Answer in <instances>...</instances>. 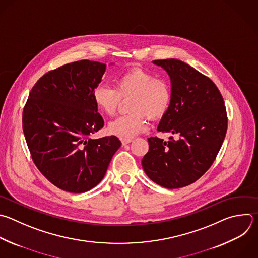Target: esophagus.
Returning <instances> with one entry per match:
<instances>
[{
  "instance_id": "34e87169",
  "label": "esophagus",
  "mask_w": 258,
  "mask_h": 258,
  "mask_svg": "<svg viewBox=\"0 0 258 258\" xmlns=\"http://www.w3.org/2000/svg\"><path fill=\"white\" fill-rule=\"evenodd\" d=\"M132 141H133L132 139H120V142H121L122 146H125V145L130 144Z\"/></svg>"
}]
</instances>
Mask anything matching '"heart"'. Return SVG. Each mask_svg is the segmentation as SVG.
Segmentation results:
<instances>
[{"mask_svg":"<svg viewBox=\"0 0 258 258\" xmlns=\"http://www.w3.org/2000/svg\"><path fill=\"white\" fill-rule=\"evenodd\" d=\"M96 107L104 114L113 116L122 99H130L132 113L121 115L108 124V132L121 139H132L144 132L147 117L161 119L168 111L172 93L169 84L143 69H132L116 80L115 87L98 85L92 93Z\"/></svg>","mask_w":258,"mask_h":258,"instance_id":"b5f03b06","label":"heart"}]
</instances>
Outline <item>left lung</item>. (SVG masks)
Here are the masks:
<instances>
[{"instance_id": "left-lung-1", "label": "left lung", "mask_w": 258, "mask_h": 258, "mask_svg": "<svg viewBox=\"0 0 258 258\" xmlns=\"http://www.w3.org/2000/svg\"><path fill=\"white\" fill-rule=\"evenodd\" d=\"M153 62L170 76L172 93L158 131L178 139L149 138L142 166L155 183L180 188L196 182L214 163L227 133L226 106L216 84L189 64L175 58Z\"/></svg>"}]
</instances>
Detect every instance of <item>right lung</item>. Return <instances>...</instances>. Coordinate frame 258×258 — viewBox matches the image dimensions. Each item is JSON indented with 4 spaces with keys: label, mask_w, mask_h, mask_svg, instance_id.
<instances>
[{
    "label": "right lung",
    "mask_w": 258,
    "mask_h": 258,
    "mask_svg": "<svg viewBox=\"0 0 258 258\" xmlns=\"http://www.w3.org/2000/svg\"><path fill=\"white\" fill-rule=\"evenodd\" d=\"M106 64L82 59L44 74L23 108L22 127L33 163L56 187L82 194L104 177L121 146L115 136L93 140L104 125L92 93Z\"/></svg>",
    "instance_id": "obj_1"
}]
</instances>
